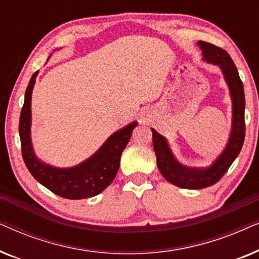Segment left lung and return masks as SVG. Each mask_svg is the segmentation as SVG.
Returning a JSON list of instances; mask_svg holds the SVG:
<instances>
[{"label":"left lung","mask_w":259,"mask_h":259,"mask_svg":"<svg viewBox=\"0 0 259 259\" xmlns=\"http://www.w3.org/2000/svg\"><path fill=\"white\" fill-rule=\"evenodd\" d=\"M198 45L203 51V59L205 61L221 67L231 95L232 128L224 151L208 167H186L175 158L167 140L157 131L151 128L153 134L152 137H153V148L157 155V165L162 177L173 185L191 190L205 189L219 182L239 154L245 138V120H244L245 97H244L243 82L239 77L237 67L224 49L205 41H199Z\"/></svg>","instance_id":"obj_1"}]
</instances>
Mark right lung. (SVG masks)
Returning a JSON list of instances; mask_svg holds the SVG:
<instances>
[{"label": "right lung", "mask_w": 259, "mask_h": 259, "mask_svg": "<svg viewBox=\"0 0 259 259\" xmlns=\"http://www.w3.org/2000/svg\"><path fill=\"white\" fill-rule=\"evenodd\" d=\"M35 72L28 83L24 104L20 115V139L22 157L31 176L53 193L66 199H84L101 193L115 178L120 166V157L128 144L138 122H132L112 134L99 151L81 164L69 168H59L42 162L34 153L30 139L31 92Z\"/></svg>", "instance_id": "right-lung-1"}]
</instances>
